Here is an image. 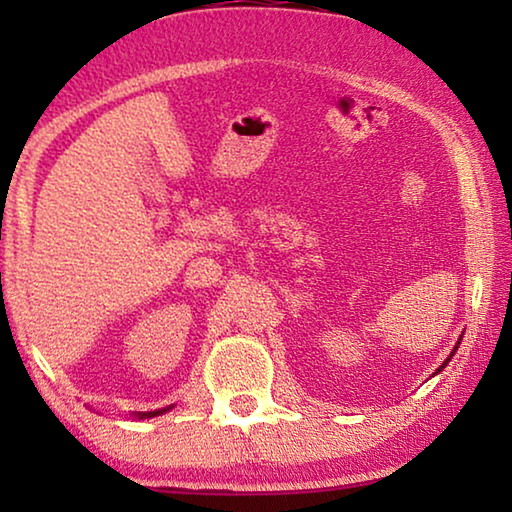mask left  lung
<instances>
[{
    "label": "left lung",
    "instance_id": "left-lung-1",
    "mask_svg": "<svg viewBox=\"0 0 512 512\" xmlns=\"http://www.w3.org/2000/svg\"><path fill=\"white\" fill-rule=\"evenodd\" d=\"M458 343H461V339H458ZM458 343H456V348H454V352H456V350H458ZM454 352H452V354H449V357H447V359H445V361H443V366H440V368H438V370H436V372H433V375H438V372H440V370H443V368H445V366H447V363H449V359H452V357H454Z\"/></svg>",
    "mask_w": 512,
    "mask_h": 512
}]
</instances>
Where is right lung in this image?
<instances>
[{"instance_id": "1", "label": "right lung", "mask_w": 512, "mask_h": 512, "mask_svg": "<svg viewBox=\"0 0 512 512\" xmlns=\"http://www.w3.org/2000/svg\"><path fill=\"white\" fill-rule=\"evenodd\" d=\"M173 406H164V409H155V411H146V413H133V418H137V420H144V418H155V415H162V413H167V411H171Z\"/></svg>"}]
</instances>
